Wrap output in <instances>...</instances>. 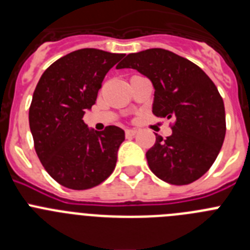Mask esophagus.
Returning <instances> with one entry per match:
<instances>
[{
	"instance_id": "obj_1",
	"label": "esophagus",
	"mask_w": 250,
	"mask_h": 250,
	"mask_svg": "<svg viewBox=\"0 0 250 250\" xmlns=\"http://www.w3.org/2000/svg\"><path fill=\"white\" fill-rule=\"evenodd\" d=\"M136 134H138V130H136V129L125 130V135H126V138H130V136H135Z\"/></svg>"
}]
</instances>
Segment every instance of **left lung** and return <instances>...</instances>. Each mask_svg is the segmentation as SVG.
Masks as SVG:
<instances>
[{
  "label": "left lung",
  "instance_id": "obj_1",
  "mask_svg": "<svg viewBox=\"0 0 250 250\" xmlns=\"http://www.w3.org/2000/svg\"><path fill=\"white\" fill-rule=\"evenodd\" d=\"M116 68H135L155 89L152 114L173 119V134L156 135L146 152L150 170L174 185L195 182L210 169L225 138L219 91L199 66L164 48L129 54Z\"/></svg>",
  "mask_w": 250,
  "mask_h": 250
}]
</instances>
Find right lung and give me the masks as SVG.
Segmentation results:
<instances>
[{
  "label": "right lung",
  "instance_id": "1",
  "mask_svg": "<svg viewBox=\"0 0 250 250\" xmlns=\"http://www.w3.org/2000/svg\"><path fill=\"white\" fill-rule=\"evenodd\" d=\"M124 56L81 48L48 66L37 83L28 111L35 150L62 187L85 190L114 171L125 132L114 125L90 130L83 119L96 103L105 75Z\"/></svg>",
  "mask_w": 250,
  "mask_h": 250
}]
</instances>
